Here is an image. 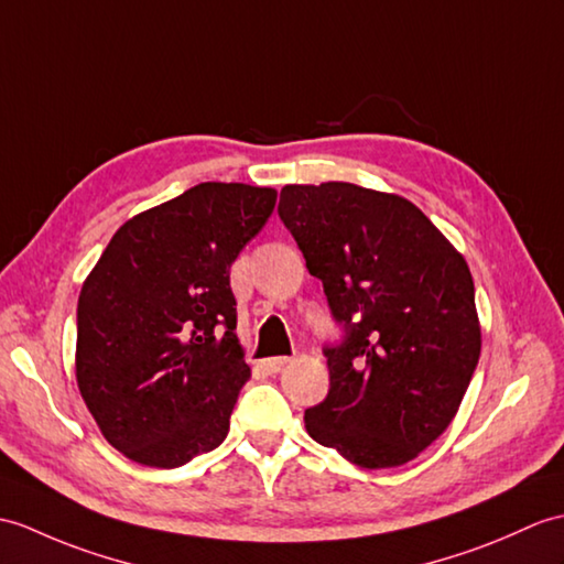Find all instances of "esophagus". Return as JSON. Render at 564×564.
Here are the masks:
<instances>
[{"label":"esophagus","instance_id":"esophagus-1","mask_svg":"<svg viewBox=\"0 0 564 564\" xmlns=\"http://www.w3.org/2000/svg\"><path fill=\"white\" fill-rule=\"evenodd\" d=\"M293 358H288V356H279V358H269V360H264V370L269 372V375H276V372H281L288 362H291Z\"/></svg>","mask_w":564,"mask_h":564}]
</instances>
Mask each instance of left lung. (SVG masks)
<instances>
[{
  "label": "left lung",
  "mask_w": 564,
  "mask_h": 564,
  "mask_svg": "<svg viewBox=\"0 0 564 564\" xmlns=\"http://www.w3.org/2000/svg\"><path fill=\"white\" fill-rule=\"evenodd\" d=\"M279 216L344 326L324 348L329 394L305 411L310 437L362 468L415 459L480 358L466 259L415 204L350 182L285 185Z\"/></svg>",
  "instance_id": "obj_1"
}]
</instances>
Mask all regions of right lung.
Returning <instances> with one entry per match:
<instances>
[{"mask_svg": "<svg viewBox=\"0 0 564 564\" xmlns=\"http://www.w3.org/2000/svg\"><path fill=\"white\" fill-rule=\"evenodd\" d=\"M276 189L202 182L112 235L76 307V382L117 452L177 468L226 440L250 365L230 267Z\"/></svg>", "mask_w": 564, "mask_h": 564, "instance_id": "obj_1", "label": "right lung"}]
</instances>
